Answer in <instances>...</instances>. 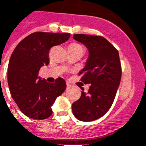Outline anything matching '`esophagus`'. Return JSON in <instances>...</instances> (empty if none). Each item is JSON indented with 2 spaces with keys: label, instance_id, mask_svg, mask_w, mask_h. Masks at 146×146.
<instances>
[{
  "label": "esophagus",
  "instance_id": "obj_1",
  "mask_svg": "<svg viewBox=\"0 0 146 146\" xmlns=\"http://www.w3.org/2000/svg\"><path fill=\"white\" fill-rule=\"evenodd\" d=\"M66 86H67V88H69V87L71 86V85L68 83H66Z\"/></svg>",
  "mask_w": 146,
  "mask_h": 146
}]
</instances>
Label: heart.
<instances>
[{
	"label": "heart",
	"instance_id": "obj_1",
	"mask_svg": "<svg viewBox=\"0 0 146 146\" xmlns=\"http://www.w3.org/2000/svg\"><path fill=\"white\" fill-rule=\"evenodd\" d=\"M69 48H82V47L78 43H72L69 46Z\"/></svg>",
	"mask_w": 146,
	"mask_h": 146
}]
</instances>
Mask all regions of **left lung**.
<instances>
[{"mask_svg": "<svg viewBox=\"0 0 146 146\" xmlns=\"http://www.w3.org/2000/svg\"><path fill=\"white\" fill-rule=\"evenodd\" d=\"M73 38L88 52L85 67L78 73L80 81L91 84L87 92L72 103V113L80 121L90 122L103 117L111 106L121 79L118 51L101 36L76 34Z\"/></svg>", "mask_w": 146, "mask_h": 146, "instance_id": "obj_1", "label": "left lung"}]
</instances>
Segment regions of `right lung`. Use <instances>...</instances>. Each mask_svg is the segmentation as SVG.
Segmentation results:
<instances>
[{
  "instance_id": "1",
  "label": "right lung",
  "mask_w": 146,
  "mask_h": 146,
  "mask_svg": "<svg viewBox=\"0 0 146 146\" xmlns=\"http://www.w3.org/2000/svg\"><path fill=\"white\" fill-rule=\"evenodd\" d=\"M69 37L68 33L34 32L14 49L8 66L9 88L14 101L29 117H49L55 100L66 90V84L63 78L48 83L38 73L41 67L49 63L50 48L65 43Z\"/></svg>"
}]
</instances>
